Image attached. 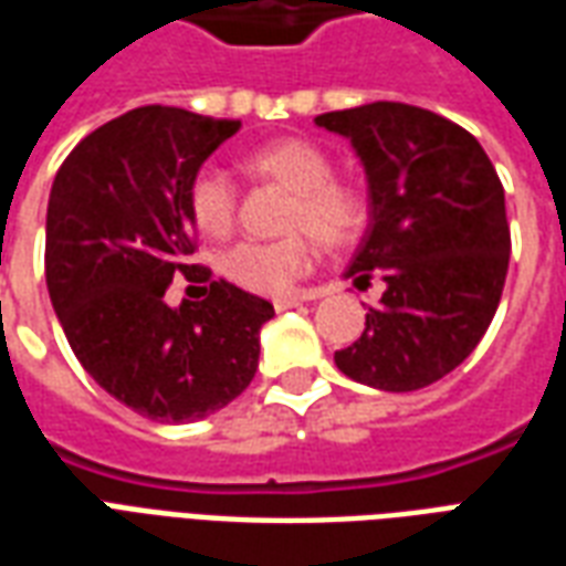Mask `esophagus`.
<instances>
[{"mask_svg":"<svg viewBox=\"0 0 566 566\" xmlns=\"http://www.w3.org/2000/svg\"><path fill=\"white\" fill-rule=\"evenodd\" d=\"M272 306L275 312H287V308L303 306V296H279V300H272Z\"/></svg>","mask_w":566,"mask_h":566,"instance_id":"esophagus-1","label":"esophagus"}]
</instances>
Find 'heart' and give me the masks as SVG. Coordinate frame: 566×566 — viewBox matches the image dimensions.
I'll return each instance as SVG.
<instances>
[{"mask_svg":"<svg viewBox=\"0 0 566 566\" xmlns=\"http://www.w3.org/2000/svg\"><path fill=\"white\" fill-rule=\"evenodd\" d=\"M251 178L272 181L291 190L282 227L291 235L275 242H239L227 248L221 272L242 291L260 296H282L294 287L315 260L316 235L324 248L355 242L367 223V199L348 181L333 178L327 150L306 139H279L260 145L242 160ZM190 218L206 235H227L235 223V187L230 175L206 166L187 187ZM304 233L300 234L298 230ZM308 232L313 234L307 235Z\"/></svg>","mask_w":566,"mask_h":566,"instance_id":"heart-1","label":"heart"}]
</instances>
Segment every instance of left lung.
<instances>
[{
    "instance_id": "1",
    "label": "left lung",
    "mask_w": 566,
    "mask_h": 566,
    "mask_svg": "<svg viewBox=\"0 0 566 566\" xmlns=\"http://www.w3.org/2000/svg\"><path fill=\"white\" fill-rule=\"evenodd\" d=\"M367 172L369 223L345 275L385 282L367 327L333 360L379 391H418L473 355L510 270L506 199L482 145L403 103L327 112Z\"/></svg>"
}]
</instances>
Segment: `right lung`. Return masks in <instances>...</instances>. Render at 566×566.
Returning a JSON list of instances; mask_svg holds the SVG:
<instances>
[{
    "mask_svg": "<svg viewBox=\"0 0 566 566\" xmlns=\"http://www.w3.org/2000/svg\"><path fill=\"white\" fill-rule=\"evenodd\" d=\"M235 129L172 105L133 108L75 145L48 199L44 279L72 352L103 391L163 424L233 403L275 315L223 279L197 303L163 296L199 270L187 187Z\"/></svg>",
    "mask_w": 566,
    "mask_h": 566,
    "instance_id": "1",
    "label": "right lung"
}]
</instances>
